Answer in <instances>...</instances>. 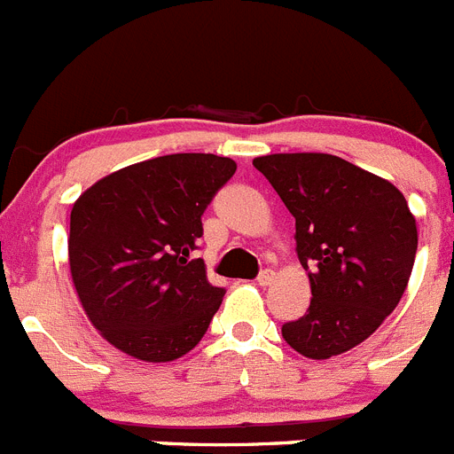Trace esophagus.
Segmentation results:
<instances>
[{"label":"esophagus","instance_id":"1","mask_svg":"<svg viewBox=\"0 0 454 454\" xmlns=\"http://www.w3.org/2000/svg\"><path fill=\"white\" fill-rule=\"evenodd\" d=\"M256 282H259V286H263V288L270 286V284L275 282V270H268V268L266 270H262V275L256 277Z\"/></svg>","mask_w":454,"mask_h":454}]
</instances>
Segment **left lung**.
<instances>
[{
    "label": "left lung",
    "instance_id": "obj_1",
    "mask_svg": "<svg viewBox=\"0 0 454 454\" xmlns=\"http://www.w3.org/2000/svg\"><path fill=\"white\" fill-rule=\"evenodd\" d=\"M295 218V252L311 304L282 325L288 346L330 359L359 346L398 307L414 268L419 231L403 192L332 154L254 159Z\"/></svg>",
    "mask_w": 454,
    "mask_h": 454
}]
</instances>
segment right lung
<instances>
[{
  "instance_id": "add662e5",
  "label": "right lung",
  "mask_w": 454,
  "mask_h": 454,
  "mask_svg": "<svg viewBox=\"0 0 454 454\" xmlns=\"http://www.w3.org/2000/svg\"><path fill=\"white\" fill-rule=\"evenodd\" d=\"M236 163L168 154L111 172L70 214L72 282L95 330L140 362H175L202 340L224 288L192 259L202 214Z\"/></svg>"
}]
</instances>
